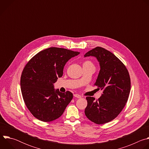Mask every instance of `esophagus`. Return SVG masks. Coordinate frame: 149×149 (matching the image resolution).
<instances>
[{
    "label": "esophagus",
    "mask_w": 149,
    "mask_h": 149,
    "mask_svg": "<svg viewBox=\"0 0 149 149\" xmlns=\"http://www.w3.org/2000/svg\"><path fill=\"white\" fill-rule=\"evenodd\" d=\"M74 96L75 97L78 98H81L82 97L80 95H79V94H74Z\"/></svg>",
    "instance_id": "obj_1"
}]
</instances>
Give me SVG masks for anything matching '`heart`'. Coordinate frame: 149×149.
Returning a JSON list of instances; mask_svg holds the SVG:
<instances>
[{"label":"heart","mask_w":149,"mask_h":149,"mask_svg":"<svg viewBox=\"0 0 149 149\" xmlns=\"http://www.w3.org/2000/svg\"><path fill=\"white\" fill-rule=\"evenodd\" d=\"M88 64H92V63L90 61H86V62H84L83 65H88Z\"/></svg>","instance_id":"obj_1"}]
</instances>
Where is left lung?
Returning a JSON list of instances; mask_svg holds the SVG:
<instances>
[{"instance_id": "8db88e82", "label": "left lung", "mask_w": 149, "mask_h": 149, "mask_svg": "<svg viewBox=\"0 0 149 149\" xmlns=\"http://www.w3.org/2000/svg\"><path fill=\"white\" fill-rule=\"evenodd\" d=\"M87 56H94L99 62L100 70L94 85L102 94L98 100L86 97L85 114L91 121L102 124L114 119L124 107L130 91V78L123 62L107 49L96 47L84 55Z\"/></svg>"}]
</instances>
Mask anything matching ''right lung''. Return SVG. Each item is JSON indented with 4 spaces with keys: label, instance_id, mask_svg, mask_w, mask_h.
Returning a JSON list of instances; mask_svg holds the SVG:
<instances>
[{
    "label": "right lung",
    "instance_id": "obj_1",
    "mask_svg": "<svg viewBox=\"0 0 149 149\" xmlns=\"http://www.w3.org/2000/svg\"><path fill=\"white\" fill-rule=\"evenodd\" d=\"M79 52L51 47L36 54L25 67L20 78L21 92L27 108L37 119L49 122L58 118L73 98L54 84L63 75V67Z\"/></svg>",
    "mask_w": 149,
    "mask_h": 149
}]
</instances>
